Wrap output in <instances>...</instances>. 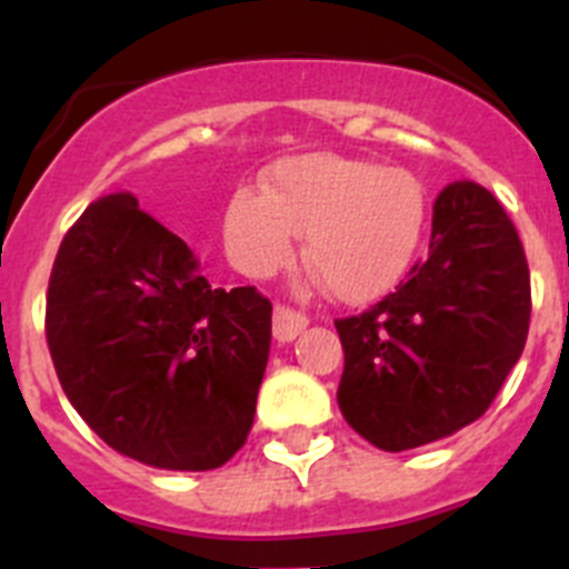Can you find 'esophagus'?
Here are the masks:
<instances>
[{
    "label": "esophagus",
    "instance_id": "obj_1",
    "mask_svg": "<svg viewBox=\"0 0 569 569\" xmlns=\"http://www.w3.org/2000/svg\"><path fill=\"white\" fill-rule=\"evenodd\" d=\"M308 328V316L293 308L276 305L273 310V339L276 341H293L301 330Z\"/></svg>",
    "mask_w": 569,
    "mask_h": 569
}]
</instances>
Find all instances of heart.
<instances>
[{"instance_id":"obj_1","label":"heart","mask_w":569,"mask_h":569,"mask_svg":"<svg viewBox=\"0 0 569 569\" xmlns=\"http://www.w3.org/2000/svg\"><path fill=\"white\" fill-rule=\"evenodd\" d=\"M427 222V196L405 168L370 159L305 153L268 173L264 190L236 188L222 236L236 268L270 276L305 233V264L341 301L387 293L413 264Z\"/></svg>"}]
</instances>
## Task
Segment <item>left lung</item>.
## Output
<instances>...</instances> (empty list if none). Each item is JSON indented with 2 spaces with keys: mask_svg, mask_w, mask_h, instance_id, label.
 I'll list each match as a JSON object with an SVG mask.
<instances>
[{
  "mask_svg": "<svg viewBox=\"0 0 569 569\" xmlns=\"http://www.w3.org/2000/svg\"><path fill=\"white\" fill-rule=\"evenodd\" d=\"M336 330L339 410L379 450H413L481 419L530 330V268L496 196L447 184L425 259L373 308L336 319Z\"/></svg>",
  "mask_w": 569,
  "mask_h": 569,
  "instance_id": "left-lung-1",
  "label": "left lung"
}]
</instances>
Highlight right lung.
I'll return each mask as SVG.
<instances>
[{"instance_id":"right-lung-1","label":"right lung","mask_w":569,"mask_h":569,"mask_svg":"<svg viewBox=\"0 0 569 569\" xmlns=\"http://www.w3.org/2000/svg\"><path fill=\"white\" fill-rule=\"evenodd\" d=\"M270 316L256 288H210L179 236L113 193L59 244L44 336L68 401L116 453L213 470L253 427Z\"/></svg>"}]
</instances>
